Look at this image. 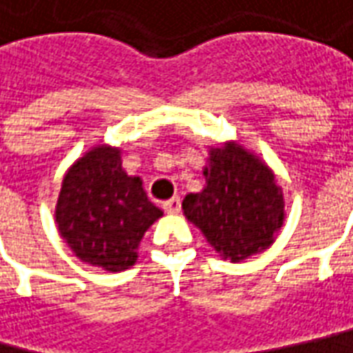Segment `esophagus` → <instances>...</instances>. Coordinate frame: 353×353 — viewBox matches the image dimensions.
<instances>
[{
    "label": "esophagus",
    "instance_id": "34e87169",
    "mask_svg": "<svg viewBox=\"0 0 353 353\" xmlns=\"http://www.w3.org/2000/svg\"><path fill=\"white\" fill-rule=\"evenodd\" d=\"M163 209H165V213H179V209H181V199H179V197H172V199L163 201Z\"/></svg>",
    "mask_w": 353,
    "mask_h": 353
}]
</instances>
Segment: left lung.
<instances>
[{
    "label": "left lung",
    "instance_id": "obj_1",
    "mask_svg": "<svg viewBox=\"0 0 353 353\" xmlns=\"http://www.w3.org/2000/svg\"><path fill=\"white\" fill-rule=\"evenodd\" d=\"M205 188L183 199V215L207 243L231 263L272 245L284 223V197L276 177L253 152L227 142L209 150Z\"/></svg>",
    "mask_w": 353,
    "mask_h": 353
}]
</instances>
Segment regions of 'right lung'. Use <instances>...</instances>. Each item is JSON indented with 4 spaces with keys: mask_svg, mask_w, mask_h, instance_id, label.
Segmentation results:
<instances>
[{
    "mask_svg": "<svg viewBox=\"0 0 353 353\" xmlns=\"http://www.w3.org/2000/svg\"><path fill=\"white\" fill-rule=\"evenodd\" d=\"M161 215L148 199L142 179L122 170L120 150L106 144L70 165L54 207L59 233L72 253L110 272L136 263L140 241Z\"/></svg>",
    "mask_w": 353,
    "mask_h": 353,
    "instance_id": "add662e5",
    "label": "right lung"
}]
</instances>
